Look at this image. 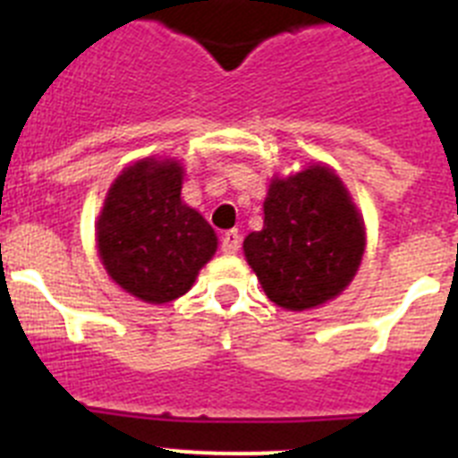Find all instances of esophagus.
Listing matches in <instances>:
<instances>
[{
  "label": "esophagus",
  "mask_w": 458,
  "mask_h": 458,
  "mask_svg": "<svg viewBox=\"0 0 458 458\" xmlns=\"http://www.w3.org/2000/svg\"><path fill=\"white\" fill-rule=\"evenodd\" d=\"M241 248V233L236 229L222 233V252L225 254H236Z\"/></svg>",
  "instance_id": "1"
}]
</instances>
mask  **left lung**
<instances>
[{
    "instance_id": "8db88e82",
    "label": "left lung",
    "mask_w": 458,
    "mask_h": 458,
    "mask_svg": "<svg viewBox=\"0 0 458 458\" xmlns=\"http://www.w3.org/2000/svg\"><path fill=\"white\" fill-rule=\"evenodd\" d=\"M367 248L362 213L333 167L273 176L264 229L242 241L261 289L282 310H314L353 282Z\"/></svg>"
}]
</instances>
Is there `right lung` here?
Instances as JSON below:
<instances>
[{
  "instance_id": "right-lung-1",
  "label": "right lung",
  "mask_w": 458,
  "mask_h": 458,
  "mask_svg": "<svg viewBox=\"0 0 458 458\" xmlns=\"http://www.w3.org/2000/svg\"><path fill=\"white\" fill-rule=\"evenodd\" d=\"M183 176L174 157H141L109 185L96 220L103 268L148 305L188 293L217 250L213 226L181 199Z\"/></svg>"
}]
</instances>
